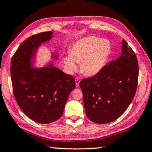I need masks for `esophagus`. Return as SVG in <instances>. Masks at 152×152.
<instances>
[{
  "instance_id": "obj_1",
  "label": "esophagus",
  "mask_w": 152,
  "mask_h": 152,
  "mask_svg": "<svg viewBox=\"0 0 152 152\" xmlns=\"http://www.w3.org/2000/svg\"><path fill=\"white\" fill-rule=\"evenodd\" d=\"M80 80L79 78H75V84L77 87H79L80 86Z\"/></svg>"
}]
</instances>
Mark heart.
Instances as JSON below:
<instances>
[{"label":"heart","mask_w":152,"mask_h":152,"mask_svg":"<svg viewBox=\"0 0 152 152\" xmlns=\"http://www.w3.org/2000/svg\"><path fill=\"white\" fill-rule=\"evenodd\" d=\"M110 50V45L107 39L87 37L75 44L64 61L71 72L77 69L76 62H81V72L87 75H94L104 66Z\"/></svg>","instance_id":"1"}]
</instances>
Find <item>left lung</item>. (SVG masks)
I'll list each match as a JSON object with an SVG mask.
<instances>
[{
    "label": "left lung",
    "instance_id": "8db88e82",
    "mask_svg": "<svg viewBox=\"0 0 152 152\" xmlns=\"http://www.w3.org/2000/svg\"><path fill=\"white\" fill-rule=\"evenodd\" d=\"M138 65L135 53L123 39L121 55L116 60L80 81L86 114L91 121L108 124L124 114L137 88Z\"/></svg>",
    "mask_w": 152,
    "mask_h": 152
}]
</instances>
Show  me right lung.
I'll return each instance as SVG.
<instances>
[{
	"label": "right lung",
	"instance_id": "add662e5",
	"mask_svg": "<svg viewBox=\"0 0 152 152\" xmlns=\"http://www.w3.org/2000/svg\"><path fill=\"white\" fill-rule=\"evenodd\" d=\"M53 38L52 32L29 37L20 45L11 61L13 92L18 105L28 118L39 124L56 121L62 115L69 94L75 88L72 76L53 66L33 68L42 43ZM58 59V55L52 56Z\"/></svg>",
	"mask_w": 152,
	"mask_h": 152
}]
</instances>
